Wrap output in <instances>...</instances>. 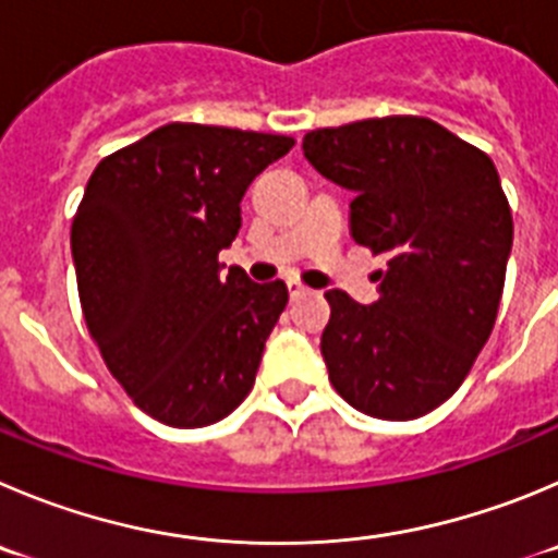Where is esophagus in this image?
Masks as SVG:
<instances>
[{"instance_id":"esophagus-1","label":"esophagus","mask_w":558,"mask_h":558,"mask_svg":"<svg viewBox=\"0 0 558 558\" xmlns=\"http://www.w3.org/2000/svg\"><path fill=\"white\" fill-rule=\"evenodd\" d=\"M308 294V289H305L303 283H296V280H289V296L291 300H300V296Z\"/></svg>"}]
</instances>
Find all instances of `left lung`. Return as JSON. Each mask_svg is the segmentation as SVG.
<instances>
[{
	"instance_id": "left-lung-1",
	"label": "left lung",
	"mask_w": 558,
	"mask_h": 558,
	"mask_svg": "<svg viewBox=\"0 0 558 558\" xmlns=\"http://www.w3.org/2000/svg\"><path fill=\"white\" fill-rule=\"evenodd\" d=\"M305 159L350 190L352 239L374 255L379 300L330 289L322 357L361 413L410 421L440 408L490 338L512 253L493 159L418 114L316 129Z\"/></svg>"
}]
</instances>
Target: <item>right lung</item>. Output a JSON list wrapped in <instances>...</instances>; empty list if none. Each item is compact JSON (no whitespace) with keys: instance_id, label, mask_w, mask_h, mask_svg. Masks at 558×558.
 Instances as JSON below:
<instances>
[{"instance_id":"1","label":"right lung","mask_w":558,"mask_h":558,"mask_svg":"<svg viewBox=\"0 0 558 558\" xmlns=\"http://www.w3.org/2000/svg\"><path fill=\"white\" fill-rule=\"evenodd\" d=\"M294 140L168 123L98 161L71 226L76 286L104 363L150 418L195 429L255 383L283 280L220 275L244 192Z\"/></svg>"}]
</instances>
